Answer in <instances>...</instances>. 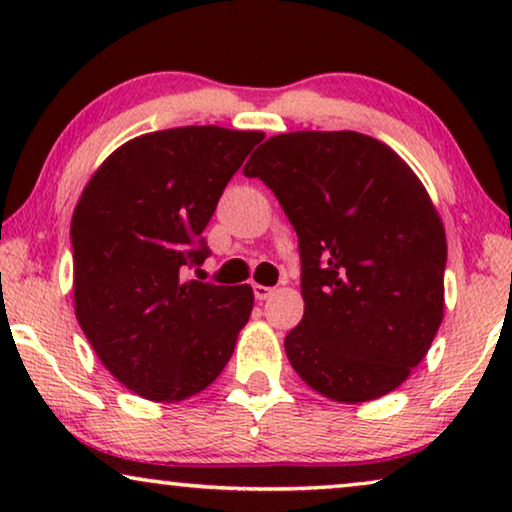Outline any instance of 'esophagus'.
I'll list each match as a JSON object with an SVG mask.
<instances>
[{
	"instance_id": "obj_1",
	"label": "esophagus",
	"mask_w": 512,
	"mask_h": 512,
	"mask_svg": "<svg viewBox=\"0 0 512 512\" xmlns=\"http://www.w3.org/2000/svg\"><path fill=\"white\" fill-rule=\"evenodd\" d=\"M272 293H275V289L272 286H263V284H254V296L256 300H268Z\"/></svg>"
}]
</instances>
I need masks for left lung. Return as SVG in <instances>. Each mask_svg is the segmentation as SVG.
Returning <instances> with one entry per match:
<instances>
[{
  "instance_id": "1",
  "label": "left lung",
  "mask_w": 512,
  "mask_h": 512,
  "mask_svg": "<svg viewBox=\"0 0 512 512\" xmlns=\"http://www.w3.org/2000/svg\"><path fill=\"white\" fill-rule=\"evenodd\" d=\"M298 235L305 314L284 340L307 387L338 403L408 380L445 307L447 242L422 181L361 132L270 137L244 165Z\"/></svg>"
}]
</instances>
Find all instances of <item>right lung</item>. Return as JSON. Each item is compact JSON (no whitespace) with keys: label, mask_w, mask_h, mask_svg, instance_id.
I'll return each instance as SVG.
<instances>
[{"label":"right lung","mask_w":512,"mask_h":512,"mask_svg":"<svg viewBox=\"0 0 512 512\" xmlns=\"http://www.w3.org/2000/svg\"><path fill=\"white\" fill-rule=\"evenodd\" d=\"M263 137L219 125L149 132L111 153L76 202V319L104 368L137 396L184 401L233 356L254 291L186 275L209 256L202 230Z\"/></svg>","instance_id":"obj_1"}]
</instances>
